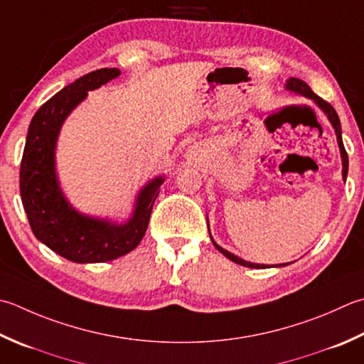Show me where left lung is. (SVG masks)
<instances>
[{"mask_svg":"<svg viewBox=\"0 0 364 364\" xmlns=\"http://www.w3.org/2000/svg\"><path fill=\"white\" fill-rule=\"evenodd\" d=\"M286 87H287V90H290V91H295V92H298V95H303L304 97L312 99V101H314V102L320 107V109H322V110L326 113V117H328V119L331 121V124H333V127H334V132H336L338 144H339V149H341V158H343V178L346 180V178H347V170H348V156H347V151H346L344 144H343V132H341V121H339V117H338L336 110L333 109V105H331L330 102H326V101H323L322 97H318V96L316 95V92L309 88V85L306 83V82H303V80H300V78L290 77L289 80H287ZM210 237H211V235H210ZM211 241H213V238H211ZM213 245L216 246V249H218V251H219L220 254L225 255V257L229 259V260H232V262H235V263H238V265L249 267V268H267V265H259V263H251V262H246V260H243V259L237 257V255H233V254H230L229 251H225V249L218 246V245L215 243V241H213ZM284 265H287V263H282V265H276V267H284Z\"/></svg>","mask_w":364,"mask_h":364,"instance_id":"8db88e82","label":"left lung"}]
</instances>
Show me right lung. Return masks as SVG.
Here are the masks:
<instances>
[{
  "label": "right lung",
  "instance_id": "right-lung-1",
  "mask_svg": "<svg viewBox=\"0 0 364 364\" xmlns=\"http://www.w3.org/2000/svg\"><path fill=\"white\" fill-rule=\"evenodd\" d=\"M119 75V69H97L77 78L39 107L28 127L20 164V196L36 238L61 257L77 263L115 260L139 246L146 232L164 178L140 191L134 216L123 225L78 215L58 186L55 175V145L63 121L77 104Z\"/></svg>",
  "mask_w": 364,
  "mask_h": 364
}]
</instances>
